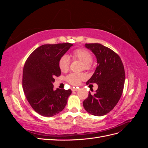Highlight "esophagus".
<instances>
[{"label": "esophagus", "instance_id": "34e87169", "mask_svg": "<svg viewBox=\"0 0 148 148\" xmlns=\"http://www.w3.org/2000/svg\"><path fill=\"white\" fill-rule=\"evenodd\" d=\"M78 90V88H72V89H71V91H77Z\"/></svg>", "mask_w": 148, "mask_h": 148}]
</instances>
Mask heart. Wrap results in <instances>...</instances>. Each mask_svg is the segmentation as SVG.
<instances>
[{
  "mask_svg": "<svg viewBox=\"0 0 148 148\" xmlns=\"http://www.w3.org/2000/svg\"><path fill=\"white\" fill-rule=\"evenodd\" d=\"M73 59L81 61L83 64L85 70H89L92 66V56L91 53L85 49H78L75 50L71 54ZM60 70L65 72L68 71L70 67V60L66 55L62 56L59 61ZM86 77L84 73H71L66 77V81L72 85H79L82 80L86 79Z\"/></svg>",
  "mask_w": 148,
  "mask_h": 148,
  "instance_id": "obj_1",
  "label": "heart"
}]
</instances>
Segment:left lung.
Here are the masks:
<instances>
[{"label": "left lung", "mask_w": 148, "mask_h": 148, "mask_svg": "<svg viewBox=\"0 0 148 148\" xmlns=\"http://www.w3.org/2000/svg\"><path fill=\"white\" fill-rule=\"evenodd\" d=\"M97 59V67L86 84L96 83L98 88L94 95L90 92L83 102L88 113L96 116L108 114L117 105L122 95L125 74L119 56L101 44H85Z\"/></svg>", "instance_id": "obj_1"}]
</instances>
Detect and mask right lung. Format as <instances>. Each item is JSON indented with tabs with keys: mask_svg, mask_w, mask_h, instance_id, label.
Listing matches in <instances>:
<instances>
[{
	"mask_svg": "<svg viewBox=\"0 0 148 148\" xmlns=\"http://www.w3.org/2000/svg\"><path fill=\"white\" fill-rule=\"evenodd\" d=\"M73 46L70 43L44 44L38 47L26 60L23 70V89L30 106L44 117H52L63 110L71 89H53L55 77L61 70L59 61Z\"/></svg>",
	"mask_w": 148,
	"mask_h": 148,
	"instance_id": "add662e5",
	"label": "right lung"
}]
</instances>
